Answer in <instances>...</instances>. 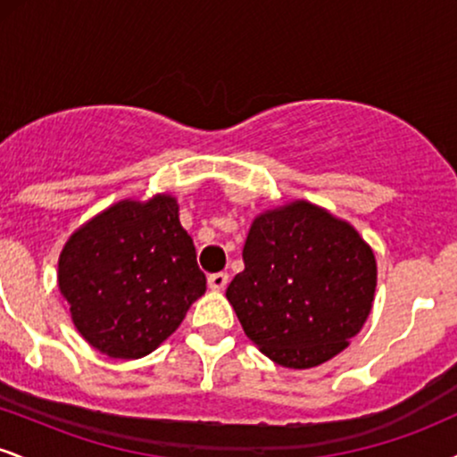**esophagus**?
<instances>
[{"label": "esophagus", "mask_w": 457, "mask_h": 457, "mask_svg": "<svg viewBox=\"0 0 457 457\" xmlns=\"http://www.w3.org/2000/svg\"><path fill=\"white\" fill-rule=\"evenodd\" d=\"M228 283H229L228 272H214V275L208 277V287L214 292L225 290V287H228Z\"/></svg>", "instance_id": "34e87169"}]
</instances>
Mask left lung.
<instances>
[{"mask_svg":"<svg viewBox=\"0 0 457 457\" xmlns=\"http://www.w3.org/2000/svg\"><path fill=\"white\" fill-rule=\"evenodd\" d=\"M228 286L246 337L277 365L309 370L348 348L374 305V249L307 199L260 212Z\"/></svg>","mask_w":457,"mask_h":457,"instance_id":"left-lung-1","label":"left lung"}]
</instances>
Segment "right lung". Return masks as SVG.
<instances>
[{"mask_svg":"<svg viewBox=\"0 0 457 457\" xmlns=\"http://www.w3.org/2000/svg\"><path fill=\"white\" fill-rule=\"evenodd\" d=\"M170 193L120 199L68 236L57 286L83 339L113 359H141L206 292L195 245Z\"/></svg>","mask_w":457,"mask_h":457,"instance_id":"1","label":"right lung"}]
</instances>
